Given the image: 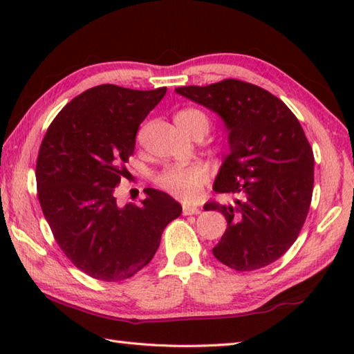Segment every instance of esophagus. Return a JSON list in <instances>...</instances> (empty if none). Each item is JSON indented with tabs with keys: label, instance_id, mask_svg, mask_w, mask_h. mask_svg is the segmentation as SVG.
Masks as SVG:
<instances>
[{
	"label": "esophagus",
	"instance_id": "obj_1",
	"mask_svg": "<svg viewBox=\"0 0 354 354\" xmlns=\"http://www.w3.org/2000/svg\"><path fill=\"white\" fill-rule=\"evenodd\" d=\"M183 213H184L185 216L199 214V213H201V209H199L198 207H194V205H187V204H184V205H183Z\"/></svg>",
	"mask_w": 354,
	"mask_h": 354
}]
</instances>
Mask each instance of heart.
Masks as SVG:
<instances>
[{
    "label": "heart",
    "mask_w": 354,
    "mask_h": 354,
    "mask_svg": "<svg viewBox=\"0 0 354 354\" xmlns=\"http://www.w3.org/2000/svg\"><path fill=\"white\" fill-rule=\"evenodd\" d=\"M175 122L179 126L189 127L193 124H202L208 129V117L199 109H183L179 111ZM208 170L202 164H189V165H173L164 170L158 183L167 192L176 194V196L192 201L198 196L201 187L207 183Z\"/></svg>",
    "instance_id": "obj_1"
}]
</instances>
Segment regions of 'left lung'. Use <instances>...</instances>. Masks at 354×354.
<instances>
[{
  "label": "left lung",
  "instance_id": "1",
  "mask_svg": "<svg viewBox=\"0 0 354 354\" xmlns=\"http://www.w3.org/2000/svg\"><path fill=\"white\" fill-rule=\"evenodd\" d=\"M175 93L213 111L228 133L213 190L237 199L204 207L228 222L214 257L240 272L270 265L297 240L312 201L315 161L301 124L280 99L242 80Z\"/></svg>",
  "mask_w": 354,
  "mask_h": 354
}]
</instances>
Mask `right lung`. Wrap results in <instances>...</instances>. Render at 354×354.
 Segmentation results:
<instances>
[{
  "label": "right lung",
  "instance_id": "right-lung-1",
  "mask_svg": "<svg viewBox=\"0 0 354 354\" xmlns=\"http://www.w3.org/2000/svg\"><path fill=\"white\" fill-rule=\"evenodd\" d=\"M165 91L94 86L59 112L42 140L36 162L42 213L66 257L100 281H122L145 268L164 228L183 213L155 189L145 190L141 205L120 207L114 196L138 127Z\"/></svg>",
  "mask_w": 354,
  "mask_h": 354
}]
</instances>
